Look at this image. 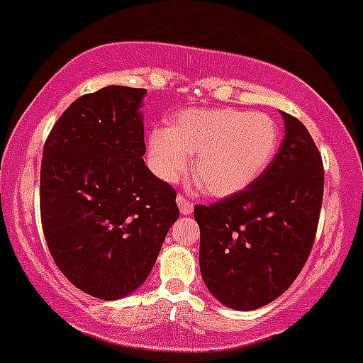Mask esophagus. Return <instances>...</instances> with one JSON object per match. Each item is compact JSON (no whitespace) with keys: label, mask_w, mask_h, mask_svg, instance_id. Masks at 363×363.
<instances>
[{"label":"esophagus","mask_w":363,"mask_h":363,"mask_svg":"<svg viewBox=\"0 0 363 363\" xmlns=\"http://www.w3.org/2000/svg\"><path fill=\"white\" fill-rule=\"evenodd\" d=\"M176 203H178L179 212H182V214H185V216L192 214V211H194L192 203H189V199H185L184 196H178V198H176Z\"/></svg>","instance_id":"34e87169"}]
</instances>
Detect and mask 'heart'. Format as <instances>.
Instances as JSON below:
<instances>
[{
	"label": "heart",
	"instance_id": "1",
	"mask_svg": "<svg viewBox=\"0 0 363 363\" xmlns=\"http://www.w3.org/2000/svg\"><path fill=\"white\" fill-rule=\"evenodd\" d=\"M281 131L270 115L242 109H185L171 118L169 129L147 136L149 167L165 184L187 172L205 194L228 198L250 187L272 164Z\"/></svg>",
	"mask_w": 363,
	"mask_h": 363
}]
</instances>
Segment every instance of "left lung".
Masks as SVG:
<instances>
[{
  "label": "left lung",
  "mask_w": 363,
  "mask_h": 363,
  "mask_svg": "<svg viewBox=\"0 0 363 363\" xmlns=\"http://www.w3.org/2000/svg\"><path fill=\"white\" fill-rule=\"evenodd\" d=\"M284 138L250 187L196 205L199 270L221 304L252 311L281 297L308 261L324 194V167L301 121L281 111Z\"/></svg>",
  "instance_id": "obj_1"
}]
</instances>
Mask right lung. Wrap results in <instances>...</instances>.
<instances>
[{
  "instance_id": "add662e5",
  "label": "right lung",
  "mask_w": 363,
  "mask_h": 363,
  "mask_svg": "<svg viewBox=\"0 0 363 363\" xmlns=\"http://www.w3.org/2000/svg\"><path fill=\"white\" fill-rule=\"evenodd\" d=\"M145 89L82 95L46 138L41 223L50 254L79 290L116 301L142 286L178 219L176 192L145 165Z\"/></svg>"
}]
</instances>
